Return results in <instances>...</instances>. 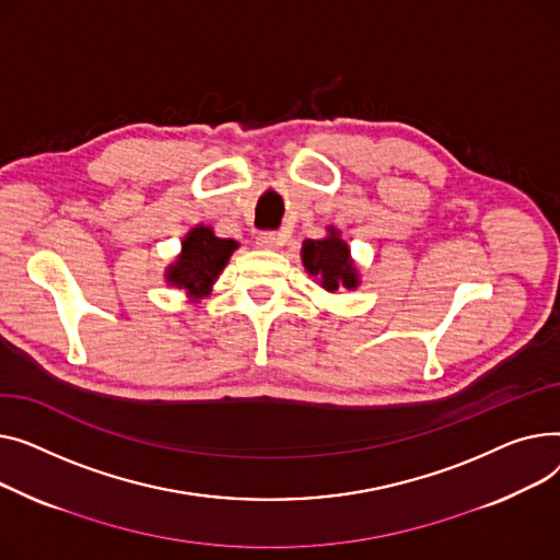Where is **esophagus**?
I'll return each mask as SVG.
<instances>
[{"label":"esophagus","mask_w":560,"mask_h":560,"mask_svg":"<svg viewBox=\"0 0 560 560\" xmlns=\"http://www.w3.org/2000/svg\"><path fill=\"white\" fill-rule=\"evenodd\" d=\"M284 244V237L280 233H259L257 235V246L265 250H276Z\"/></svg>","instance_id":"obj_1"}]
</instances>
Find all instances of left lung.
<instances>
[{
    "instance_id": "1",
    "label": "left lung",
    "mask_w": 560,
    "mask_h": 560,
    "mask_svg": "<svg viewBox=\"0 0 560 560\" xmlns=\"http://www.w3.org/2000/svg\"><path fill=\"white\" fill-rule=\"evenodd\" d=\"M305 271L318 278V284L327 291L354 289L359 284V273L352 265L350 246L341 240L337 228H327V237L305 240L301 248Z\"/></svg>"
}]
</instances>
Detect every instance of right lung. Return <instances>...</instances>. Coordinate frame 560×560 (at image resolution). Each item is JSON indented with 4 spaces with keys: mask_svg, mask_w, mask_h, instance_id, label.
<instances>
[{
    "mask_svg": "<svg viewBox=\"0 0 560 560\" xmlns=\"http://www.w3.org/2000/svg\"><path fill=\"white\" fill-rule=\"evenodd\" d=\"M237 246L240 244L235 240L217 237L210 225H196L183 240V250L174 265H170L164 278L172 287L185 289L194 301H199L210 293L214 280Z\"/></svg>",
    "mask_w": 560,
    "mask_h": 560,
    "instance_id": "right-lung-1",
    "label": "right lung"
}]
</instances>
